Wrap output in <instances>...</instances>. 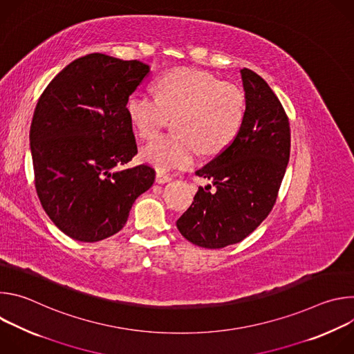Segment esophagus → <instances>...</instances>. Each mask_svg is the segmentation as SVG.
<instances>
[{"label":"esophagus","instance_id":"obj_1","mask_svg":"<svg viewBox=\"0 0 354 354\" xmlns=\"http://www.w3.org/2000/svg\"><path fill=\"white\" fill-rule=\"evenodd\" d=\"M156 180H157V183H167V182H171L172 178L169 175H167L164 171H157Z\"/></svg>","mask_w":354,"mask_h":354}]
</instances>
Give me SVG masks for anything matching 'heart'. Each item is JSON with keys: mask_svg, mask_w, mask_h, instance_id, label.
Here are the masks:
<instances>
[{"mask_svg": "<svg viewBox=\"0 0 354 354\" xmlns=\"http://www.w3.org/2000/svg\"><path fill=\"white\" fill-rule=\"evenodd\" d=\"M157 96L134 92L127 115L142 138H153L171 118L176 133L160 136L141 149V158L168 171L187 168L203 151L213 156L238 134L245 112L242 91L193 68H178L157 81Z\"/></svg>", "mask_w": 354, "mask_h": 354, "instance_id": "1", "label": "heart"}]
</instances>
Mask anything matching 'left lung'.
<instances>
[{"instance_id":"obj_1","label":"left lung","mask_w":354,"mask_h":354,"mask_svg":"<svg viewBox=\"0 0 354 354\" xmlns=\"http://www.w3.org/2000/svg\"><path fill=\"white\" fill-rule=\"evenodd\" d=\"M245 112L232 142L196 175L198 186L176 227L192 243L220 249L241 242L272 212L290 158V124L280 100L257 73L241 70Z\"/></svg>"}]
</instances>
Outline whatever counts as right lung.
<instances>
[{
    "label": "right lung",
    "instance_id": "right-lung-1",
    "mask_svg": "<svg viewBox=\"0 0 354 354\" xmlns=\"http://www.w3.org/2000/svg\"><path fill=\"white\" fill-rule=\"evenodd\" d=\"M148 73L141 62L92 53L64 67L39 97L29 133L35 186L46 214L73 239L119 232L154 183L148 165L116 169L137 154L126 106Z\"/></svg>",
    "mask_w": 354,
    "mask_h": 354
}]
</instances>
